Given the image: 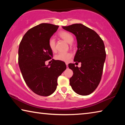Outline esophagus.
Wrapping results in <instances>:
<instances>
[{"instance_id":"esophagus-1","label":"esophagus","mask_w":125,"mask_h":125,"mask_svg":"<svg viewBox=\"0 0 125 125\" xmlns=\"http://www.w3.org/2000/svg\"><path fill=\"white\" fill-rule=\"evenodd\" d=\"M66 66H67V67H68V63H66Z\"/></svg>"}]
</instances>
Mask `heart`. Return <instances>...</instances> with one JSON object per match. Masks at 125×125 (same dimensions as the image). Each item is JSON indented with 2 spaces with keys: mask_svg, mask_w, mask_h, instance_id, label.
<instances>
[{
  "mask_svg": "<svg viewBox=\"0 0 125 125\" xmlns=\"http://www.w3.org/2000/svg\"><path fill=\"white\" fill-rule=\"evenodd\" d=\"M58 36L60 38H61V39H63L64 41H65L69 44L72 43L74 40V37L73 35L70 33L66 32V31H61L60 32H59ZM48 45H49L50 50L52 52L56 51V43H55V40L53 38H51L49 40ZM72 57V54L71 53L60 52L55 56V58L57 60L62 61V62H68L70 60Z\"/></svg>",
  "mask_w": 125,
  "mask_h": 125,
  "instance_id": "b5f03b06",
  "label": "heart"
}]
</instances>
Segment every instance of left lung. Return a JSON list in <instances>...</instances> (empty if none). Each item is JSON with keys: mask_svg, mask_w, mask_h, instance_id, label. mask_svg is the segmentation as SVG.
I'll return each instance as SVG.
<instances>
[{"mask_svg": "<svg viewBox=\"0 0 125 125\" xmlns=\"http://www.w3.org/2000/svg\"><path fill=\"white\" fill-rule=\"evenodd\" d=\"M62 28L75 36L78 50L74 61L81 63L80 68L73 63L68 64L73 72L69 79L70 85L77 94L88 95L100 83L106 58L104 43L95 31L82 24Z\"/></svg>", "mask_w": 125, "mask_h": 125, "instance_id": "obj_1", "label": "left lung"}]
</instances>
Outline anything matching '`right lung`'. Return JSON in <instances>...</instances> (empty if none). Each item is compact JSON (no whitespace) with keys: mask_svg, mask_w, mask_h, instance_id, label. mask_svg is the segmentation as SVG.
I'll use <instances>...</instances> for the list:
<instances>
[{"mask_svg":"<svg viewBox=\"0 0 125 125\" xmlns=\"http://www.w3.org/2000/svg\"><path fill=\"white\" fill-rule=\"evenodd\" d=\"M58 27L42 23L32 27L24 35L19 47L18 63L22 77L28 87L39 95L53 94L58 77L66 69L65 63L53 59L51 64H45L53 57L48 42Z\"/></svg>","mask_w":125,"mask_h":125,"instance_id":"add662e5","label":"right lung"}]
</instances>
